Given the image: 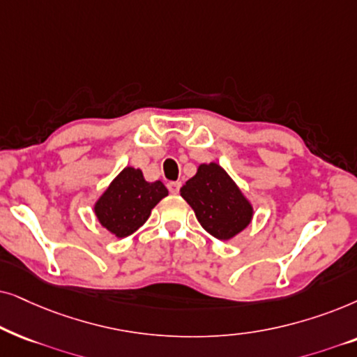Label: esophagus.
Returning a JSON list of instances; mask_svg holds the SVG:
<instances>
[{
    "instance_id": "esophagus-1",
    "label": "esophagus",
    "mask_w": 357,
    "mask_h": 357,
    "mask_svg": "<svg viewBox=\"0 0 357 357\" xmlns=\"http://www.w3.org/2000/svg\"><path fill=\"white\" fill-rule=\"evenodd\" d=\"M179 189H181V183H179V181H171V183H168V191H169L171 194H178Z\"/></svg>"
}]
</instances>
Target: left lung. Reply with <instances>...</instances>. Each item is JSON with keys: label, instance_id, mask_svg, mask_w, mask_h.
<instances>
[{"label": "left lung", "instance_id": "left-lung-1", "mask_svg": "<svg viewBox=\"0 0 357 357\" xmlns=\"http://www.w3.org/2000/svg\"><path fill=\"white\" fill-rule=\"evenodd\" d=\"M201 225L218 240H230L251 222L253 208L234 179L217 163L201 165L181 188Z\"/></svg>", "mask_w": 357, "mask_h": 357}]
</instances>
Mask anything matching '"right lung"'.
Returning <instances> with one entry per match:
<instances>
[{"mask_svg": "<svg viewBox=\"0 0 357 357\" xmlns=\"http://www.w3.org/2000/svg\"><path fill=\"white\" fill-rule=\"evenodd\" d=\"M166 196L168 189L163 183H146L140 169L126 168L99 197L94 212L102 227L123 238L139 230L151 208Z\"/></svg>", "mask_w": 357, "mask_h": 357, "instance_id": "add662e5", "label": "right lung"}]
</instances>
